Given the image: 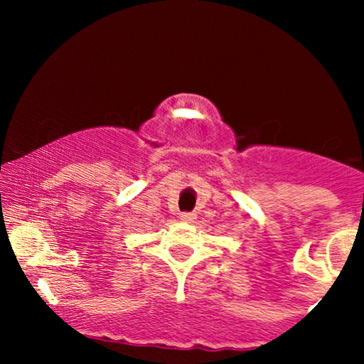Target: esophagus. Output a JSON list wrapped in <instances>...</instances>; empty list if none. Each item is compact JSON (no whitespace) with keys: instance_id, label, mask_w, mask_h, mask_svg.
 Returning <instances> with one entry per match:
<instances>
[{"instance_id":"obj_1","label":"esophagus","mask_w":364,"mask_h":364,"mask_svg":"<svg viewBox=\"0 0 364 364\" xmlns=\"http://www.w3.org/2000/svg\"><path fill=\"white\" fill-rule=\"evenodd\" d=\"M196 218H197L196 213H191V212H188V213H181V220H182V222L192 223L193 220H196Z\"/></svg>"}]
</instances>
